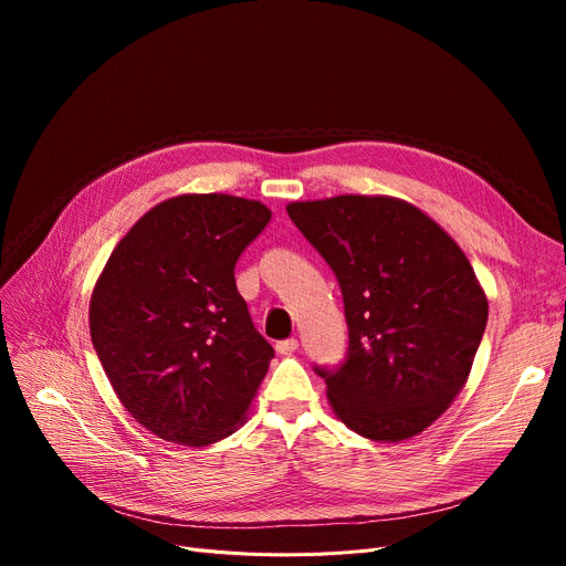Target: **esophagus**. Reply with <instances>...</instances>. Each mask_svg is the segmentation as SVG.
I'll return each instance as SVG.
<instances>
[{"instance_id":"34e87169","label":"esophagus","mask_w":566,"mask_h":566,"mask_svg":"<svg viewBox=\"0 0 566 566\" xmlns=\"http://www.w3.org/2000/svg\"><path fill=\"white\" fill-rule=\"evenodd\" d=\"M298 339H295V337H291V339H282V342H277V353L280 355H291V353H295V350H298Z\"/></svg>"}]
</instances>
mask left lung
<instances>
[{
	"instance_id": "left-lung-1",
	"label": "left lung",
	"mask_w": 566,
	"mask_h": 566,
	"mask_svg": "<svg viewBox=\"0 0 566 566\" xmlns=\"http://www.w3.org/2000/svg\"><path fill=\"white\" fill-rule=\"evenodd\" d=\"M286 213L342 291L346 358L314 365L337 418L385 442L424 431L461 392L486 331L470 261L420 208L392 197L295 201Z\"/></svg>"
}]
</instances>
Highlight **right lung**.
Masks as SVG:
<instances>
[{
	"mask_svg": "<svg viewBox=\"0 0 566 566\" xmlns=\"http://www.w3.org/2000/svg\"><path fill=\"white\" fill-rule=\"evenodd\" d=\"M271 211L231 195H181L118 243L88 305L116 397L156 436L203 448L243 422L275 358L233 268Z\"/></svg>",
	"mask_w": 566,
	"mask_h": 566,
	"instance_id": "add662e5",
	"label": "right lung"
}]
</instances>
